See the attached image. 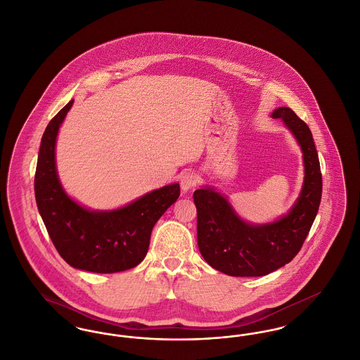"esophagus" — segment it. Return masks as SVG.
I'll use <instances>...</instances> for the list:
<instances>
[{
    "label": "esophagus",
    "instance_id": "obj_1",
    "mask_svg": "<svg viewBox=\"0 0 360 360\" xmlns=\"http://www.w3.org/2000/svg\"><path fill=\"white\" fill-rule=\"evenodd\" d=\"M198 184V176L194 172H188L181 176V188L182 193H188L191 188Z\"/></svg>",
    "mask_w": 360,
    "mask_h": 360
}]
</instances>
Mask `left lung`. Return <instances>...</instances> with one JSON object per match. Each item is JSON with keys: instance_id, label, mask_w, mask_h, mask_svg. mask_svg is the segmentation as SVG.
Returning <instances> with one entry per match:
<instances>
[{"instance_id": "8db88e82", "label": "left lung", "mask_w": 360, "mask_h": 360, "mask_svg": "<svg viewBox=\"0 0 360 360\" xmlns=\"http://www.w3.org/2000/svg\"><path fill=\"white\" fill-rule=\"evenodd\" d=\"M271 117L283 121L304 159L302 188L285 216L271 223H248L216 188L205 186L193 194L200 252L209 266L231 276H263L291 262L307 239L321 201L320 162L308 125L286 106L276 108Z\"/></svg>"}]
</instances>
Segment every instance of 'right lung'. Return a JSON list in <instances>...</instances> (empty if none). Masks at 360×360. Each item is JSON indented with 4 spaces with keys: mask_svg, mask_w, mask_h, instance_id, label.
<instances>
[{
    "mask_svg": "<svg viewBox=\"0 0 360 360\" xmlns=\"http://www.w3.org/2000/svg\"><path fill=\"white\" fill-rule=\"evenodd\" d=\"M74 100L47 125L37 156L34 197L52 243L71 267L112 274L137 266L148 251L151 232L178 200L179 184L153 190L113 210H91L62 186L55 162L56 137Z\"/></svg>",
    "mask_w": 360,
    "mask_h": 360,
    "instance_id": "obj_1",
    "label": "right lung"
}]
</instances>
